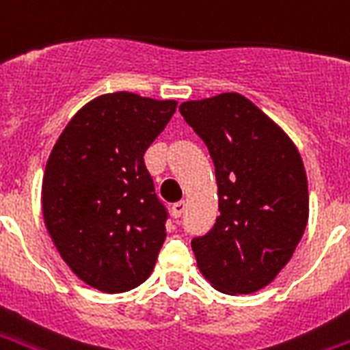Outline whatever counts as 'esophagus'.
Segmentation results:
<instances>
[{
    "label": "esophagus",
    "instance_id": "obj_1",
    "mask_svg": "<svg viewBox=\"0 0 350 350\" xmlns=\"http://www.w3.org/2000/svg\"><path fill=\"white\" fill-rule=\"evenodd\" d=\"M185 211V200H178L172 204V215H174L176 219H180Z\"/></svg>",
    "mask_w": 350,
    "mask_h": 350
}]
</instances>
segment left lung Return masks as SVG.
<instances>
[{
	"label": "left lung",
	"mask_w": 350,
	"mask_h": 350,
	"mask_svg": "<svg viewBox=\"0 0 350 350\" xmlns=\"http://www.w3.org/2000/svg\"><path fill=\"white\" fill-rule=\"evenodd\" d=\"M180 113L213 159L219 211L191 241L204 278L224 293H254L291 260L308 222V180L299 150L237 92L185 102Z\"/></svg>",
	"instance_id": "8db88e82"
}]
</instances>
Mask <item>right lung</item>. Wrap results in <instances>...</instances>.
Returning a JSON list of instances; mask_svg holds the SVG:
<instances>
[{"mask_svg": "<svg viewBox=\"0 0 350 350\" xmlns=\"http://www.w3.org/2000/svg\"><path fill=\"white\" fill-rule=\"evenodd\" d=\"M174 111V100L100 96L74 115L46 163V228L68 267L103 293L141 286L165 243L168 209L144 152Z\"/></svg>", "mask_w": 350, "mask_h": 350, "instance_id": "obj_1", "label": "right lung"}]
</instances>
